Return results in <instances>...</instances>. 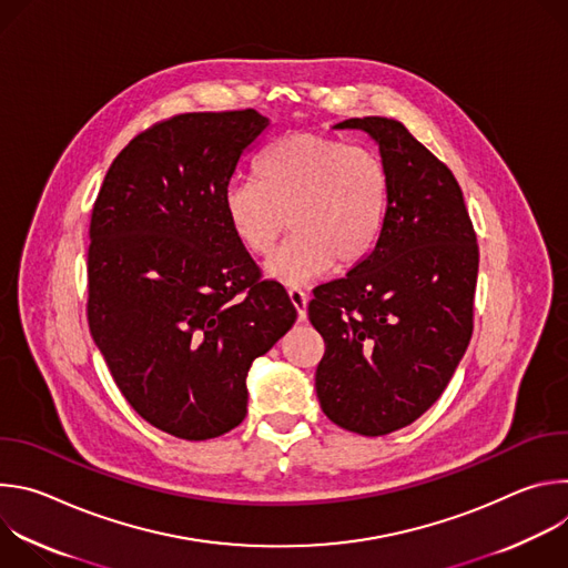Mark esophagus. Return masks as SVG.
I'll use <instances>...</instances> for the list:
<instances>
[{
  "mask_svg": "<svg viewBox=\"0 0 568 568\" xmlns=\"http://www.w3.org/2000/svg\"><path fill=\"white\" fill-rule=\"evenodd\" d=\"M290 294V301H292V305L296 307V316H298V321H305L307 318V294L303 292V290H290L287 292Z\"/></svg>",
  "mask_w": 568,
  "mask_h": 568,
  "instance_id": "1",
  "label": "esophagus"
}]
</instances>
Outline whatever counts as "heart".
Listing matches in <instances>:
<instances>
[{"label":"heart","instance_id":"b5f03b06","mask_svg":"<svg viewBox=\"0 0 568 568\" xmlns=\"http://www.w3.org/2000/svg\"><path fill=\"white\" fill-rule=\"evenodd\" d=\"M388 211V175L377 154L318 132H292L256 161V182L233 180L222 213L242 250H272L287 215V242L267 258L265 276L307 285L333 267H357L377 245Z\"/></svg>","mask_w":568,"mask_h":568}]
</instances>
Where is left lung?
<instances>
[{
	"instance_id": "obj_1",
	"label": "left lung",
	"mask_w": 568,
	"mask_h": 568,
	"mask_svg": "<svg viewBox=\"0 0 568 568\" xmlns=\"http://www.w3.org/2000/svg\"><path fill=\"white\" fill-rule=\"evenodd\" d=\"M379 148L388 211L373 252L307 305L326 342L314 388L335 425L384 436L440 397L471 337L478 247L452 171L399 121L348 119Z\"/></svg>"
}]
</instances>
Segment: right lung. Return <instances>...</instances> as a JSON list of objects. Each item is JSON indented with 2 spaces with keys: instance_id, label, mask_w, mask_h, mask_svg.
Here are the masks:
<instances>
[{
  "instance_id": "add662e5",
  "label": "right lung",
  "mask_w": 568,
  "mask_h": 568,
  "mask_svg": "<svg viewBox=\"0 0 568 568\" xmlns=\"http://www.w3.org/2000/svg\"><path fill=\"white\" fill-rule=\"evenodd\" d=\"M267 128L256 110L156 123L112 161L92 211L94 344L130 407L184 440L245 420L254 359L296 321L222 213L224 186Z\"/></svg>"
}]
</instances>
